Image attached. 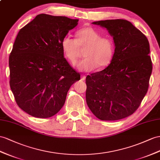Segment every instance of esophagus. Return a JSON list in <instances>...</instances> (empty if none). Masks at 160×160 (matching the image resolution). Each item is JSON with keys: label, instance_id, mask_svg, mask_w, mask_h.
I'll list each match as a JSON object with an SVG mask.
<instances>
[{"label": "esophagus", "instance_id": "1", "mask_svg": "<svg viewBox=\"0 0 160 160\" xmlns=\"http://www.w3.org/2000/svg\"><path fill=\"white\" fill-rule=\"evenodd\" d=\"M86 79V76L81 75V80H84Z\"/></svg>", "mask_w": 160, "mask_h": 160}]
</instances>
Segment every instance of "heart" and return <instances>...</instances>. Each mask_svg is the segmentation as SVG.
<instances>
[{"label":"heart","instance_id":"heart-1","mask_svg":"<svg viewBox=\"0 0 160 160\" xmlns=\"http://www.w3.org/2000/svg\"><path fill=\"white\" fill-rule=\"evenodd\" d=\"M76 39L65 36L61 41V48L64 56L72 64L76 63L80 55V48H86L85 59L77 65L81 72H89L95 68L103 69L111 63L114 54V43L111 38L101 37L92 27L87 26L79 30Z\"/></svg>","mask_w":160,"mask_h":160}]
</instances>
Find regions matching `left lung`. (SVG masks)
<instances>
[{"label":"left lung","instance_id":"left-lung-1","mask_svg":"<svg viewBox=\"0 0 160 160\" xmlns=\"http://www.w3.org/2000/svg\"><path fill=\"white\" fill-rule=\"evenodd\" d=\"M92 23L108 30L115 51L107 68L86 78L87 103L99 120H121L136 111L148 91L152 72L149 41L125 19Z\"/></svg>","mask_w":160,"mask_h":160}]
</instances>
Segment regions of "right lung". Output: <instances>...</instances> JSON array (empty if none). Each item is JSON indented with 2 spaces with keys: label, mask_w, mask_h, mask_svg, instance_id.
<instances>
[{
  "label": "right lung",
  "mask_w": 160,
  "mask_h": 160,
  "mask_svg": "<svg viewBox=\"0 0 160 160\" xmlns=\"http://www.w3.org/2000/svg\"><path fill=\"white\" fill-rule=\"evenodd\" d=\"M78 19L40 14L18 32L9 56L10 87L23 111L52 117L63 106L71 86L80 80L64 58L61 41Z\"/></svg>",
  "instance_id": "right-lung-1"
}]
</instances>
